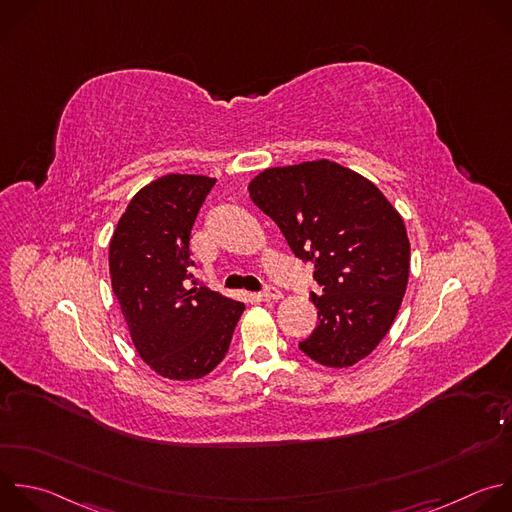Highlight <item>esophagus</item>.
<instances>
[{"label": "esophagus", "mask_w": 512, "mask_h": 512, "mask_svg": "<svg viewBox=\"0 0 512 512\" xmlns=\"http://www.w3.org/2000/svg\"><path fill=\"white\" fill-rule=\"evenodd\" d=\"M279 297H281V291L273 285H267L263 291H259V299H263V301H275Z\"/></svg>", "instance_id": "esophagus-1"}]
</instances>
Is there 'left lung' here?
Instances as JSON below:
<instances>
[{
	"label": "left lung",
	"instance_id": "8db88e82",
	"mask_svg": "<svg viewBox=\"0 0 512 512\" xmlns=\"http://www.w3.org/2000/svg\"><path fill=\"white\" fill-rule=\"evenodd\" d=\"M249 195L293 255L313 265L323 293H309L319 321L299 350L327 368L370 356L408 285L410 241L398 211L374 183L331 160L267 168Z\"/></svg>",
	"mask_w": 512,
	"mask_h": 512
}]
</instances>
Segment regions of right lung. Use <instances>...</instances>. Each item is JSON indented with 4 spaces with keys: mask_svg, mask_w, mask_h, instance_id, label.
Instances as JSON below:
<instances>
[{
    "mask_svg": "<svg viewBox=\"0 0 512 512\" xmlns=\"http://www.w3.org/2000/svg\"><path fill=\"white\" fill-rule=\"evenodd\" d=\"M213 185L201 175L160 177L132 197L110 241L112 291L134 348L168 380L213 372L245 311L205 285L187 287L195 267L191 231Z\"/></svg>",
    "mask_w": 512,
    "mask_h": 512,
    "instance_id": "right-lung-1",
    "label": "right lung"
}]
</instances>
